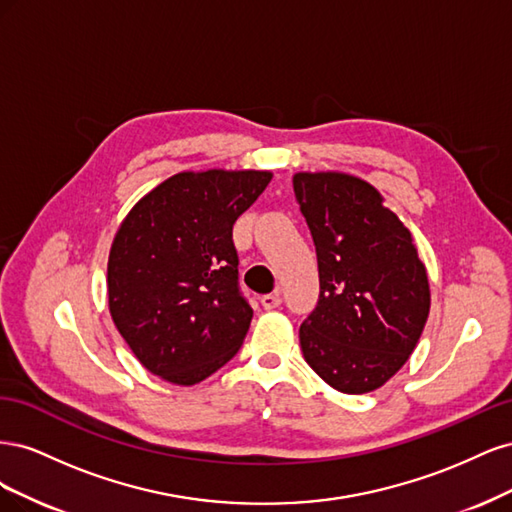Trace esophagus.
<instances>
[{
	"label": "esophagus",
	"mask_w": 512,
	"mask_h": 512,
	"mask_svg": "<svg viewBox=\"0 0 512 512\" xmlns=\"http://www.w3.org/2000/svg\"><path fill=\"white\" fill-rule=\"evenodd\" d=\"M260 305L265 309H275L282 305V297L277 292H271V294H265V297H260Z\"/></svg>",
	"instance_id": "1"
}]
</instances>
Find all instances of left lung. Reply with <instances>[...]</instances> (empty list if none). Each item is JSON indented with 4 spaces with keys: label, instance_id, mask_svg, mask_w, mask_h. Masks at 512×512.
<instances>
[{
    "label": "left lung",
    "instance_id": "obj_1",
    "mask_svg": "<svg viewBox=\"0 0 512 512\" xmlns=\"http://www.w3.org/2000/svg\"><path fill=\"white\" fill-rule=\"evenodd\" d=\"M292 185L320 275L318 305L299 329L305 361L337 391H376L425 329V265L374 185L346 173H297Z\"/></svg>",
    "mask_w": 512,
    "mask_h": 512
}]
</instances>
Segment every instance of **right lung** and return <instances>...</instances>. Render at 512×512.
I'll use <instances>...</instances> for the list:
<instances>
[{
  "mask_svg": "<svg viewBox=\"0 0 512 512\" xmlns=\"http://www.w3.org/2000/svg\"><path fill=\"white\" fill-rule=\"evenodd\" d=\"M271 177L269 170L179 173L121 222L108 256V309L151 374L192 386L239 352L254 312L239 288L232 224Z\"/></svg>",
  "mask_w": 512,
  "mask_h": 512,
  "instance_id": "add662e5",
  "label": "right lung"
}]
</instances>
